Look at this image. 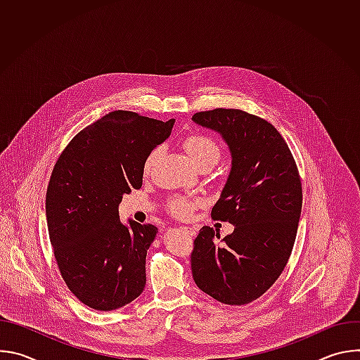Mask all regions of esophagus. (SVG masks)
<instances>
[{"label": "esophagus", "instance_id": "34e87169", "mask_svg": "<svg viewBox=\"0 0 360 360\" xmlns=\"http://www.w3.org/2000/svg\"><path fill=\"white\" fill-rule=\"evenodd\" d=\"M182 231H185L188 235H191V236H195L196 235V229H193V228H191V226H182Z\"/></svg>", "mask_w": 360, "mask_h": 360}]
</instances>
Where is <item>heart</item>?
I'll list each match as a JSON object with an SVG mask.
<instances>
[{
    "label": "heart",
    "mask_w": 360,
    "mask_h": 360,
    "mask_svg": "<svg viewBox=\"0 0 360 360\" xmlns=\"http://www.w3.org/2000/svg\"><path fill=\"white\" fill-rule=\"evenodd\" d=\"M182 148L188 153V157L193 161V164L199 168L205 165L214 167L221 158V153H222L221 143L215 138L205 134L186 135L182 139ZM157 157H158V148L152 149L148 153V157L143 162L145 174H148L152 169L153 164L157 161ZM198 207H200V200L189 196H174L168 200V205H167L169 214L182 219L189 218Z\"/></svg>",
    "instance_id": "heart-1"
}]
</instances>
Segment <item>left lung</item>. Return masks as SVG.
Listing matches in <instances>:
<instances>
[{"label": "left lung", "mask_w": 360, "mask_h": 360, "mask_svg": "<svg viewBox=\"0 0 360 360\" xmlns=\"http://www.w3.org/2000/svg\"><path fill=\"white\" fill-rule=\"evenodd\" d=\"M192 120L229 145L231 174L211 217L235 226L224 239L210 226L199 231L192 276L214 299L246 304L276 282L289 261L302 211L300 175L286 141L266 120L233 108L196 112Z\"/></svg>", "instance_id": "1"}]
</instances>
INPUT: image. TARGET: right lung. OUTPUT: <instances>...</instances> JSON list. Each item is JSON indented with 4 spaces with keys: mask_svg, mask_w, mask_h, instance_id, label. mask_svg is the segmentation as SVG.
<instances>
[{
    "mask_svg": "<svg viewBox=\"0 0 360 360\" xmlns=\"http://www.w3.org/2000/svg\"><path fill=\"white\" fill-rule=\"evenodd\" d=\"M174 122L112 111L79 131L54 165L45 198L49 240L68 289L91 309L115 311L145 288L146 250L158 228L122 225L118 205L142 186L148 153Z\"/></svg>",
    "mask_w": 360,
    "mask_h": 360,
    "instance_id": "add662e5",
    "label": "right lung"
}]
</instances>
